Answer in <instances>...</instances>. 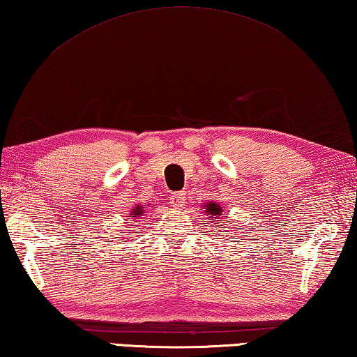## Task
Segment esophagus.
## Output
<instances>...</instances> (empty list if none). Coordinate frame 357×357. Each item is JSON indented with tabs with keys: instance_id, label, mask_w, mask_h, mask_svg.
<instances>
[{
	"instance_id": "esophagus-1",
	"label": "esophagus",
	"mask_w": 357,
	"mask_h": 357,
	"mask_svg": "<svg viewBox=\"0 0 357 357\" xmlns=\"http://www.w3.org/2000/svg\"><path fill=\"white\" fill-rule=\"evenodd\" d=\"M170 203H172L173 207H176V209H181V207H183L184 203H185V193L184 192L173 193V195L170 197Z\"/></svg>"
}]
</instances>
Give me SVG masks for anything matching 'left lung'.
Instances as JSON below:
<instances>
[{
    "label": "left lung",
    "mask_w": 357,
    "mask_h": 357,
    "mask_svg": "<svg viewBox=\"0 0 357 357\" xmlns=\"http://www.w3.org/2000/svg\"><path fill=\"white\" fill-rule=\"evenodd\" d=\"M206 213L207 215H212L211 218L213 220V222H220V220H217V218H222V215H223V209L222 207H220L218 204H215V203H207L206 204ZM222 222H225V220L222 218ZM223 226V225H222Z\"/></svg>",
    "instance_id": "left-lung-1"
}]
</instances>
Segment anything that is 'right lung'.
<instances>
[{"label":"right lung","mask_w":357,"mask_h":357,"mask_svg":"<svg viewBox=\"0 0 357 357\" xmlns=\"http://www.w3.org/2000/svg\"><path fill=\"white\" fill-rule=\"evenodd\" d=\"M144 207H142V206H135V209H132V212L131 213H129V215H131L132 218H134V222H135V220H137V218H140V215H144Z\"/></svg>","instance_id":"obj_1"}]
</instances>
